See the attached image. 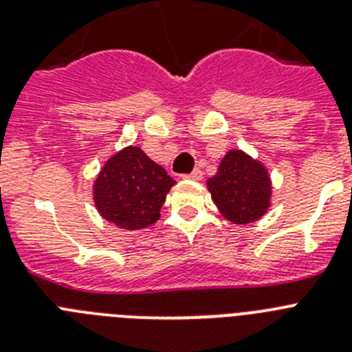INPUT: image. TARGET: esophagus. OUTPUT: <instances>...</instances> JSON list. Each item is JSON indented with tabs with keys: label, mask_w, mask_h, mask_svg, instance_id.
<instances>
[{
	"label": "esophagus",
	"mask_w": 352,
	"mask_h": 352,
	"mask_svg": "<svg viewBox=\"0 0 352 352\" xmlns=\"http://www.w3.org/2000/svg\"><path fill=\"white\" fill-rule=\"evenodd\" d=\"M185 179H192V182H199V179H203V173H201V170H199V169H195L194 173L186 174Z\"/></svg>",
	"instance_id": "1"
}]
</instances>
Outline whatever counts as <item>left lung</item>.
<instances>
[{"label": "left lung", "mask_w": 352, "mask_h": 352, "mask_svg": "<svg viewBox=\"0 0 352 352\" xmlns=\"http://www.w3.org/2000/svg\"><path fill=\"white\" fill-rule=\"evenodd\" d=\"M206 185L223 219L238 226L263 219L272 206L268 169L243 149H229Z\"/></svg>", "instance_id": "8db88e82"}]
</instances>
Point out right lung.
<instances>
[{
  "label": "right lung",
  "mask_w": 352,
  "mask_h": 352,
  "mask_svg": "<svg viewBox=\"0 0 352 352\" xmlns=\"http://www.w3.org/2000/svg\"><path fill=\"white\" fill-rule=\"evenodd\" d=\"M174 185L166 169L139 146H126L105 160L93 183V201L109 223L139 231L157 222Z\"/></svg>",
  "instance_id": "right-lung-1"
}]
</instances>
